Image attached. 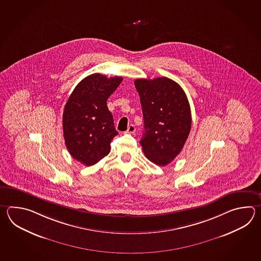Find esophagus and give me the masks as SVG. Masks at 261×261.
I'll use <instances>...</instances> for the list:
<instances>
[{
  "mask_svg": "<svg viewBox=\"0 0 261 261\" xmlns=\"http://www.w3.org/2000/svg\"><path fill=\"white\" fill-rule=\"evenodd\" d=\"M126 133H128V134H133V133H135V127H134V125H129Z\"/></svg>",
  "mask_w": 261,
  "mask_h": 261,
  "instance_id": "esophagus-1",
  "label": "esophagus"
}]
</instances>
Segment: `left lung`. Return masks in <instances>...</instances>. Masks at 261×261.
<instances>
[{
  "label": "left lung",
  "instance_id": "1",
  "mask_svg": "<svg viewBox=\"0 0 261 261\" xmlns=\"http://www.w3.org/2000/svg\"><path fill=\"white\" fill-rule=\"evenodd\" d=\"M144 116L140 144L146 158L166 166L179 155L191 128V112L183 89L167 77L136 79Z\"/></svg>",
  "mask_w": 261,
  "mask_h": 261
}]
</instances>
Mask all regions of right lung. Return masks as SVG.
I'll use <instances>...</instances> for the list:
<instances>
[{
	"instance_id": "obj_1",
	"label": "right lung",
	"mask_w": 261,
	"mask_h": 261,
	"mask_svg": "<svg viewBox=\"0 0 261 261\" xmlns=\"http://www.w3.org/2000/svg\"><path fill=\"white\" fill-rule=\"evenodd\" d=\"M123 78L93 73L74 88L64 106L63 135L67 149L86 166L94 165L110 152L118 133L106 101Z\"/></svg>"
}]
</instances>
